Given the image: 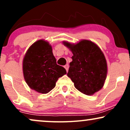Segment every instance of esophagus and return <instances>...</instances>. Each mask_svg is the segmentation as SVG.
<instances>
[{
    "instance_id": "obj_1",
    "label": "esophagus",
    "mask_w": 130,
    "mask_h": 130,
    "mask_svg": "<svg viewBox=\"0 0 130 130\" xmlns=\"http://www.w3.org/2000/svg\"><path fill=\"white\" fill-rule=\"evenodd\" d=\"M64 67H65V70H66V71H68V68H69V65H68V64H67V65H65V66H64Z\"/></svg>"
}]
</instances>
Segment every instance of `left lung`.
I'll list each match as a JSON object with an SVG mask.
<instances>
[{
	"label": "left lung",
	"instance_id": "8db88e82",
	"mask_svg": "<svg viewBox=\"0 0 130 130\" xmlns=\"http://www.w3.org/2000/svg\"><path fill=\"white\" fill-rule=\"evenodd\" d=\"M63 43L73 54L67 76L73 82L76 89L87 95L99 91L107 74L106 60L99 47L86 40L76 44L66 41Z\"/></svg>",
	"mask_w": 130,
	"mask_h": 130
}]
</instances>
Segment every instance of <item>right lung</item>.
I'll return each instance as SVG.
<instances>
[{
    "mask_svg": "<svg viewBox=\"0 0 130 130\" xmlns=\"http://www.w3.org/2000/svg\"><path fill=\"white\" fill-rule=\"evenodd\" d=\"M22 68L28 86L41 93L50 92L58 79L67 74L66 70L57 64L51 46L43 40L29 47L24 58Z\"/></svg>",
    "mask_w": 130,
    "mask_h": 130,
    "instance_id": "1",
    "label": "right lung"
}]
</instances>
